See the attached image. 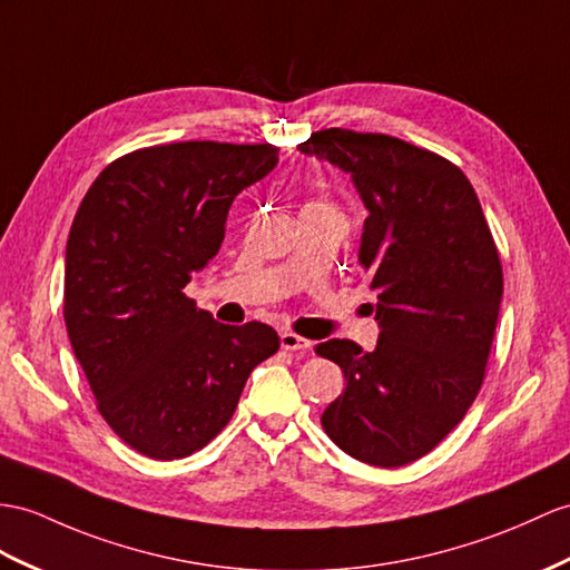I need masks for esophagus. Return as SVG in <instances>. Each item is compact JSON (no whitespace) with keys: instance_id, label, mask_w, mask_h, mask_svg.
Segmentation results:
<instances>
[{"instance_id":"1","label":"esophagus","mask_w":570,"mask_h":570,"mask_svg":"<svg viewBox=\"0 0 570 570\" xmlns=\"http://www.w3.org/2000/svg\"><path fill=\"white\" fill-rule=\"evenodd\" d=\"M281 345L285 351H295V353H307L312 348V341L297 336L293 331H285L281 333Z\"/></svg>"}]
</instances>
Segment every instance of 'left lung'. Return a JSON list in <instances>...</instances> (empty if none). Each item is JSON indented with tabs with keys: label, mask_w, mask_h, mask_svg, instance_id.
<instances>
[{
	"label": "left lung",
	"mask_w": 570,
	"mask_h": 570,
	"mask_svg": "<svg viewBox=\"0 0 570 570\" xmlns=\"http://www.w3.org/2000/svg\"><path fill=\"white\" fill-rule=\"evenodd\" d=\"M299 151L351 174L367 207L357 261L382 328L372 353L348 338L316 345L345 377L322 425L355 460L404 466L474 404L501 309V258L469 178L435 151L341 128L312 132Z\"/></svg>",
	"instance_id": "8db88e82"
}]
</instances>
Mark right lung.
Returning a JSON list of instances; mask_svg holds the SVG:
<instances>
[{
    "label": "right lung",
    "mask_w": 570,
    "mask_h": 570,
    "mask_svg": "<svg viewBox=\"0 0 570 570\" xmlns=\"http://www.w3.org/2000/svg\"><path fill=\"white\" fill-rule=\"evenodd\" d=\"M277 164L273 145L176 142L108 164L75 215L65 324L106 423L151 460L203 450L248 374L281 348L261 322L219 324L184 295L217 256L234 198Z\"/></svg>",
    "instance_id": "right-lung-1"
}]
</instances>
